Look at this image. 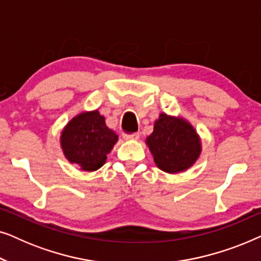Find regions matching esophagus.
Wrapping results in <instances>:
<instances>
[{"label": "esophagus", "mask_w": 261, "mask_h": 261, "mask_svg": "<svg viewBox=\"0 0 261 261\" xmlns=\"http://www.w3.org/2000/svg\"><path fill=\"white\" fill-rule=\"evenodd\" d=\"M139 138H140V134H139V133H134V134H123V139H124V140L134 141V140H138Z\"/></svg>", "instance_id": "esophagus-1"}]
</instances>
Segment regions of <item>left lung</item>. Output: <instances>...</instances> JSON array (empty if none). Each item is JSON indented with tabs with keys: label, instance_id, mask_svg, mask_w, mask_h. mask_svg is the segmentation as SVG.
I'll return each instance as SVG.
<instances>
[{
	"label": "left lung",
	"instance_id": "left-lung-1",
	"mask_svg": "<svg viewBox=\"0 0 261 261\" xmlns=\"http://www.w3.org/2000/svg\"><path fill=\"white\" fill-rule=\"evenodd\" d=\"M155 165L167 173L187 171L202 152L201 139L190 122L183 117L162 113L151 135L146 139Z\"/></svg>",
	"mask_w": 261,
	"mask_h": 261
}]
</instances>
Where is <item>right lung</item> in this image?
I'll list each match as a JSON object with an SVG mask.
<instances>
[{
    "instance_id": "add662e5",
    "label": "right lung",
    "mask_w": 261,
    "mask_h": 261,
    "mask_svg": "<svg viewBox=\"0 0 261 261\" xmlns=\"http://www.w3.org/2000/svg\"><path fill=\"white\" fill-rule=\"evenodd\" d=\"M119 140L106 124L98 110L78 114L64 127L60 146L65 158L83 171H96L105 165L107 154Z\"/></svg>"
}]
</instances>
